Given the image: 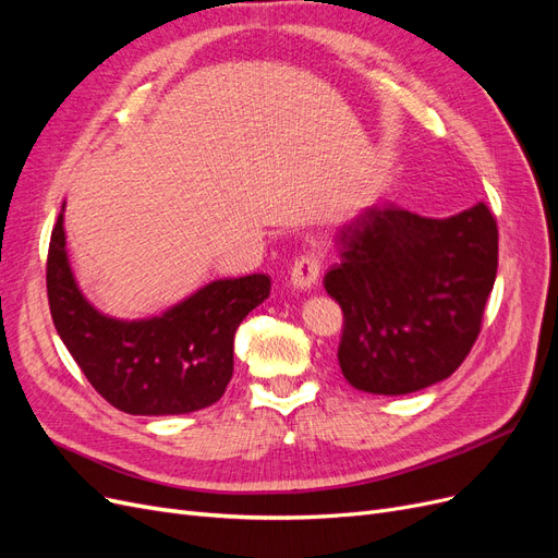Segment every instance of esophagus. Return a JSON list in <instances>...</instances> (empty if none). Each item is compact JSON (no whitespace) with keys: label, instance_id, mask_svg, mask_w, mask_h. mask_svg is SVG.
I'll list each match as a JSON object with an SVG mask.
<instances>
[{"label":"esophagus","instance_id":"esophagus-1","mask_svg":"<svg viewBox=\"0 0 558 558\" xmlns=\"http://www.w3.org/2000/svg\"><path fill=\"white\" fill-rule=\"evenodd\" d=\"M320 267H324V253L318 248H310L295 258V265L291 269V281L295 289L310 291L316 286L320 277Z\"/></svg>","mask_w":558,"mask_h":558}]
</instances>
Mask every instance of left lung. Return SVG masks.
Returning <instances> with one entry per match:
<instances>
[{
  "label": "left lung",
  "mask_w": 558,
  "mask_h": 558,
  "mask_svg": "<svg viewBox=\"0 0 558 558\" xmlns=\"http://www.w3.org/2000/svg\"><path fill=\"white\" fill-rule=\"evenodd\" d=\"M324 286L344 326L337 361L365 393H414L453 375L477 342L498 272V226L484 202L449 218L367 209L340 234Z\"/></svg>",
  "instance_id": "1"
}]
</instances>
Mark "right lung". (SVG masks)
Wrapping results in <instances>:
<instances>
[{"mask_svg": "<svg viewBox=\"0 0 558 558\" xmlns=\"http://www.w3.org/2000/svg\"><path fill=\"white\" fill-rule=\"evenodd\" d=\"M272 279H218L146 320H116L81 295L64 251L62 214L46 258L48 307L81 373L116 410L162 416L209 408L232 377L234 330L269 295Z\"/></svg>", "mask_w": 558, "mask_h": 558, "instance_id": "right-lung-1", "label": "right lung"}]
</instances>
